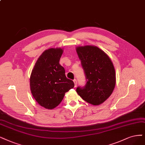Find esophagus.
I'll return each instance as SVG.
<instances>
[{
    "label": "esophagus",
    "instance_id": "1",
    "mask_svg": "<svg viewBox=\"0 0 145 145\" xmlns=\"http://www.w3.org/2000/svg\"><path fill=\"white\" fill-rule=\"evenodd\" d=\"M73 82H74V87H76V85H77V81H76V79H74L73 80Z\"/></svg>",
    "mask_w": 145,
    "mask_h": 145
}]
</instances>
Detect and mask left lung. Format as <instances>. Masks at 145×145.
Here are the masks:
<instances>
[{"label": "left lung", "mask_w": 145, "mask_h": 145, "mask_svg": "<svg viewBox=\"0 0 145 145\" xmlns=\"http://www.w3.org/2000/svg\"><path fill=\"white\" fill-rule=\"evenodd\" d=\"M76 50L87 79L85 87H78L76 92L88 103L101 105L110 97L115 87L113 63L107 54L96 46H79Z\"/></svg>", "instance_id": "obj_1"}]
</instances>
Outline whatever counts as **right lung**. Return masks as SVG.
<instances>
[{
	"label": "right lung",
	"mask_w": 145,
	"mask_h": 145,
	"mask_svg": "<svg viewBox=\"0 0 145 145\" xmlns=\"http://www.w3.org/2000/svg\"><path fill=\"white\" fill-rule=\"evenodd\" d=\"M63 48L46 50L37 58L30 78L33 98L40 106L53 109L60 104L65 93L73 88L74 82L65 75V70L59 61Z\"/></svg>",
	"instance_id": "right-lung-1"
}]
</instances>
